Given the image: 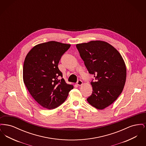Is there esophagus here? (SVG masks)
Masks as SVG:
<instances>
[{
    "label": "esophagus",
    "mask_w": 146,
    "mask_h": 146,
    "mask_svg": "<svg viewBox=\"0 0 146 146\" xmlns=\"http://www.w3.org/2000/svg\"><path fill=\"white\" fill-rule=\"evenodd\" d=\"M83 84V83L82 80H78V82H77V85H78V86H82Z\"/></svg>",
    "instance_id": "34e87169"
}]
</instances>
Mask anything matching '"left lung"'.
I'll use <instances>...</instances> for the list:
<instances>
[{"label":"left lung","mask_w":146,"mask_h":146,"mask_svg":"<svg viewBox=\"0 0 146 146\" xmlns=\"http://www.w3.org/2000/svg\"><path fill=\"white\" fill-rule=\"evenodd\" d=\"M76 46L89 73L95 78L91 82L93 91L87 101L98 110H104L123 91L126 78L125 62L118 50L104 41L93 40Z\"/></svg>","instance_id":"left-lung-1"}]
</instances>
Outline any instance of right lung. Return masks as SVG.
<instances>
[{"mask_svg": "<svg viewBox=\"0 0 146 146\" xmlns=\"http://www.w3.org/2000/svg\"><path fill=\"white\" fill-rule=\"evenodd\" d=\"M70 44L51 41L38 44L26 56L23 79L35 100L44 108L52 110L65 101L73 85L66 83L58 64Z\"/></svg>", "mask_w": 146, "mask_h": 146, "instance_id": "obj_1", "label": "right lung"}]
</instances>
